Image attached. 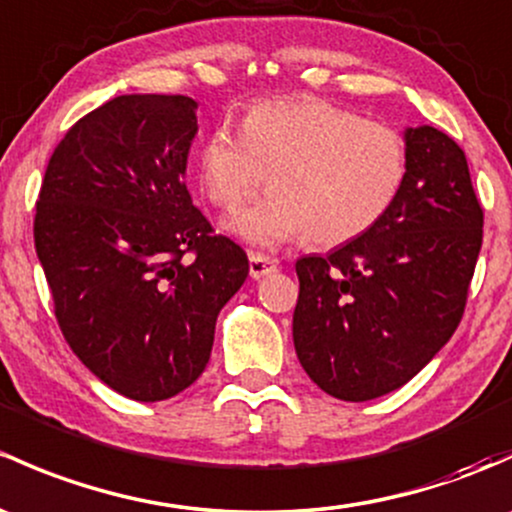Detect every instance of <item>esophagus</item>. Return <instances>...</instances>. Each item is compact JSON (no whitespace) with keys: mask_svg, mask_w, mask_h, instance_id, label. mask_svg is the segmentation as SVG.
<instances>
[{"mask_svg":"<svg viewBox=\"0 0 512 512\" xmlns=\"http://www.w3.org/2000/svg\"><path fill=\"white\" fill-rule=\"evenodd\" d=\"M272 272H277V260H272V257H267V255H260V252H252L250 255V277L262 279Z\"/></svg>","mask_w":512,"mask_h":512,"instance_id":"34e87169","label":"esophagus"}]
</instances>
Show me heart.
<instances>
[{
  "instance_id": "1",
  "label": "heart",
  "mask_w": 512,
  "mask_h": 512,
  "mask_svg": "<svg viewBox=\"0 0 512 512\" xmlns=\"http://www.w3.org/2000/svg\"><path fill=\"white\" fill-rule=\"evenodd\" d=\"M407 169L400 132L319 98L260 102L242 132L218 125L198 154L203 193L223 211L250 201L270 176L262 201L225 220L230 233L262 250L363 238L392 211Z\"/></svg>"
}]
</instances>
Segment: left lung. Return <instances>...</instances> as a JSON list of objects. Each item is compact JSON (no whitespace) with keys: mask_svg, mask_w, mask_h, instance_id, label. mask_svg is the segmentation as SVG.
<instances>
[{"mask_svg":"<svg viewBox=\"0 0 512 512\" xmlns=\"http://www.w3.org/2000/svg\"><path fill=\"white\" fill-rule=\"evenodd\" d=\"M410 169L363 238L297 260L294 348L331 397L365 402L412 380L464 316L483 242L466 154L449 134L405 129Z\"/></svg>","mask_w":512,"mask_h":512,"instance_id":"1","label":"left lung"}]
</instances>
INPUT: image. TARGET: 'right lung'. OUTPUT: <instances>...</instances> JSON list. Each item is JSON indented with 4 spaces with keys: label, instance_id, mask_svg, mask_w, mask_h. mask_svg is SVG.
I'll return each instance as SVG.
<instances>
[{
    "label": "right lung",
    "instance_id": "obj_1",
    "mask_svg": "<svg viewBox=\"0 0 512 512\" xmlns=\"http://www.w3.org/2000/svg\"><path fill=\"white\" fill-rule=\"evenodd\" d=\"M196 107L186 95L105 102L58 142L36 201V255L68 346L137 402L196 383L250 272L186 188Z\"/></svg>",
    "mask_w": 512,
    "mask_h": 512
}]
</instances>
